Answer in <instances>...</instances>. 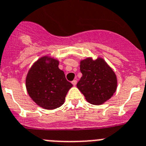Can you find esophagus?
Here are the masks:
<instances>
[{"mask_svg":"<svg viewBox=\"0 0 146 146\" xmlns=\"http://www.w3.org/2000/svg\"><path fill=\"white\" fill-rule=\"evenodd\" d=\"M72 83L73 84V86H76V84H77V80H74L72 82Z\"/></svg>","mask_w":146,"mask_h":146,"instance_id":"1","label":"esophagus"}]
</instances>
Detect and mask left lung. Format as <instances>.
<instances>
[{
	"label": "left lung",
	"instance_id": "8db88e82",
	"mask_svg": "<svg viewBox=\"0 0 146 146\" xmlns=\"http://www.w3.org/2000/svg\"><path fill=\"white\" fill-rule=\"evenodd\" d=\"M83 76L77 84L88 102L100 105L111 98L117 89L114 71L101 58H87L80 62Z\"/></svg>",
	"mask_w": 146,
	"mask_h": 146
}]
</instances>
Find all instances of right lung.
<instances>
[{
	"label": "right lung",
	"instance_id": "1",
	"mask_svg": "<svg viewBox=\"0 0 146 146\" xmlns=\"http://www.w3.org/2000/svg\"><path fill=\"white\" fill-rule=\"evenodd\" d=\"M58 64L57 60L45 56L33 64L27 76L29 95L43 109H54L63 105L67 92L72 87Z\"/></svg>",
	"mask_w": 146,
	"mask_h": 146
}]
</instances>
